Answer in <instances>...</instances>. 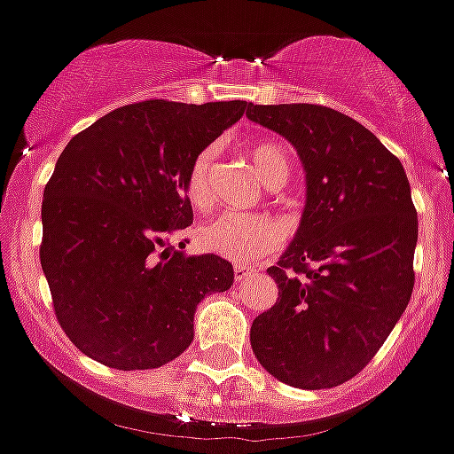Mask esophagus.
<instances>
[{"instance_id":"34e87169","label":"esophagus","mask_w":454,"mask_h":454,"mask_svg":"<svg viewBox=\"0 0 454 454\" xmlns=\"http://www.w3.org/2000/svg\"><path fill=\"white\" fill-rule=\"evenodd\" d=\"M251 269L249 267H236L233 269V278H236V282H242V280H247V278L251 276Z\"/></svg>"}]
</instances>
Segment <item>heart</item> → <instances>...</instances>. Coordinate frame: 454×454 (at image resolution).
Segmentation results:
<instances>
[{
	"mask_svg": "<svg viewBox=\"0 0 454 454\" xmlns=\"http://www.w3.org/2000/svg\"><path fill=\"white\" fill-rule=\"evenodd\" d=\"M218 145L203 147L194 156L187 172L185 190L192 205L199 209L214 203V169H216ZM249 159L258 176L269 187H282L289 178V156L285 147L273 141H255L249 145ZM205 251L223 255L236 264H251L276 249L282 240V227L264 214L227 212L205 223L199 231Z\"/></svg>",
	"mask_w": 454,
	"mask_h": 454,
	"instance_id": "1",
	"label": "heart"
}]
</instances>
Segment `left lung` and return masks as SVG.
Instances as JSON below:
<instances>
[{"label":"left lung","instance_id":"8db88e82","mask_svg":"<svg viewBox=\"0 0 454 454\" xmlns=\"http://www.w3.org/2000/svg\"><path fill=\"white\" fill-rule=\"evenodd\" d=\"M247 116L285 137L307 174L294 242L269 276L278 300L251 325L264 371L304 390L356 378L411 300L417 212L406 172L371 129L313 103L254 106Z\"/></svg>","mask_w":454,"mask_h":454}]
</instances>
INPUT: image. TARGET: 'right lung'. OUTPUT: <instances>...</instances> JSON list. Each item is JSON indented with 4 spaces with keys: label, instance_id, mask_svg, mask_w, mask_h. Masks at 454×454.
I'll return each instance as SVG.
<instances>
[{
    "label": "right lung",
    "instance_id": "add662e5",
    "mask_svg": "<svg viewBox=\"0 0 454 454\" xmlns=\"http://www.w3.org/2000/svg\"><path fill=\"white\" fill-rule=\"evenodd\" d=\"M245 107L150 98L70 138L43 190L39 258L81 353L110 369H159L192 344L200 300L233 285L231 262L169 240L194 221L192 160Z\"/></svg>",
    "mask_w": 454,
    "mask_h": 454
}]
</instances>
